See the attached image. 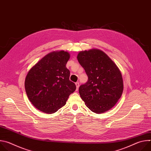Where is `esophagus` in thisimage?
<instances>
[{
    "label": "esophagus",
    "instance_id": "34e87169",
    "mask_svg": "<svg viewBox=\"0 0 151 151\" xmlns=\"http://www.w3.org/2000/svg\"><path fill=\"white\" fill-rule=\"evenodd\" d=\"M75 85H76V91L78 90V88H79V82H76L75 83Z\"/></svg>",
    "mask_w": 151,
    "mask_h": 151
}]
</instances>
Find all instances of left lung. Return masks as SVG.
<instances>
[{"instance_id":"8db88e82","label":"left lung","mask_w":151,"mask_h":151,"mask_svg":"<svg viewBox=\"0 0 151 151\" xmlns=\"http://www.w3.org/2000/svg\"><path fill=\"white\" fill-rule=\"evenodd\" d=\"M77 58L88 76V81L79 88L86 106L97 114L111 109L123 92V80L119 69L99 50L81 51Z\"/></svg>"}]
</instances>
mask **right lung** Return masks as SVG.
<instances>
[{
  "instance_id": "add662e5",
  "label": "right lung",
  "mask_w": 151,
  "mask_h": 151,
  "mask_svg": "<svg viewBox=\"0 0 151 151\" xmlns=\"http://www.w3.org/2000/svg\"><path fill=\"white\" fill-rule=\"evenodd\" d=\"M70 54L64 51L52 52L43 57L29 70L25 89L31 103L47 114L57 112L66 103L76 87L69 80L66 64Z\"/></svg>"
}]
</instances>
